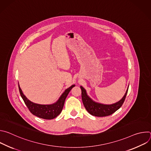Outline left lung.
Listing matches in <instances>:
<instances>
[{"label":"left lung","instance_id":"obj_1","mask_svg":"<svg viewBox=\"0 0 151 151\" xmlns=\"http://www.w3.org/2000/svg\"><path fill=\"white\" fill-rule=\"evenodd\" d=\"M81 89L82 91V100L83 104L85 107L86 110L88 111L89 114L95 116H109L115 112L122 106L124 103L127 92L128 88L125 93V95L119 101L112 104H104L99 103L94 101L90 97L87 95L86 90L81 86Z\"/></svg>","mask_w":151,"mask_h":151}]
</instances>
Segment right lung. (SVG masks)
I'll use <instances>...</instances> for the list:
<instances>
[{"label": "right lung", "mask_w": 151, "mask_h": 151, "mask_svg": "<svg viewBox=\"0 0 151 151\" xmlns=\"http://www.w3.org/2000/svg\"><path fill=\"white\" fill-rule=\"evenodd\" d=\"M75 86V85H72L71 87L66 89L61 94L57 101L52 104H39L33 103L27 99L23 94L19 85L18 88L21 97L24 100L27 108L33 115L42 119H52L56 118L61 112L64 101H65L69 93Z\"/></svg>", "instance_id": "add662e5"}]
</instances>
